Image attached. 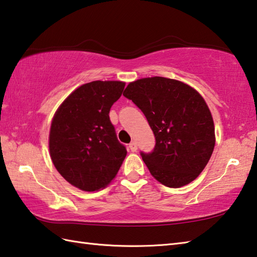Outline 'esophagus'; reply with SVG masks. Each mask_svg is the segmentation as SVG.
<instances>
[{
	"mask_svg": "<svg viewBox=\"0 0 257 257\" xmlns=\"http://www.w3.org/2000/svg\"><path fill=\"white\" fill-rule=\"evenodd\" d=\"M129 148H130V151H132V152H136L137 151V144L135 142H132L129 144Z\"/></svg>",
	"mask_w": 257,
	"mask_h": 257,
	"instance_id": "1",
	"label": "esophagus"
}]
</instances>
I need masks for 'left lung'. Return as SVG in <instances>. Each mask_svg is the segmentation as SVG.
<instances>
[{
    "instance_id": "left-lung-1",
    "label": "left lung",
    "mask_w": 257,
    "mask_h": 257,
    "mask_svg": "<svg viewBox=\"0 0 257 257\" xmlns=\"http://www.w3.org/2000/svg\"><path fill=\"white\" fill-rule=\"evenodd\" d=\"M146 116L156 139L141 153L155 179L181 188L197 179L214 148V124L206 101L183 82L154 76L128 84L123 92Z\"/></svg>"
}]
</instances>
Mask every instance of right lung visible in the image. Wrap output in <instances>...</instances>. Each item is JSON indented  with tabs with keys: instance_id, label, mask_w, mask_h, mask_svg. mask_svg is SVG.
Returning a JSON list of instances; mask_svg holds the SVG:
<instances>
[{
	"instance_id": "obj_1",
	"label": "right lung",
	"mask_w": 257,
	"mask_h": 257,
	"mask_svg": "<svg viewBox=\"0 0 257 257\" xmlns=\"http://www.w3.org/2000/svg\"><path fill=\"white\" fill-rule=\"evenodd\" d=\"M123 88L120 81L83 84L65 99L51 121V161L68 183L83 191L105 188L127 155L109 116Z\"/></svg>"
}]
</instances>
